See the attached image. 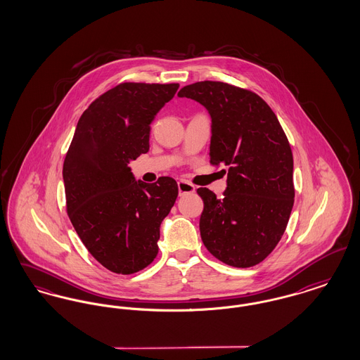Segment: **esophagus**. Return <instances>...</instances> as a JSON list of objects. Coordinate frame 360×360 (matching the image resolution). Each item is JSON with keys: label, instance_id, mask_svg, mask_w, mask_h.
I'll use <instances>...</instances> for the list:
<instances>
[{"label": "esophagus", "instance_id": "obj_1", "mask_svg": "<svg viewBox=\"0 0 360 360\" xmlns=\"http://www.w3.org/2000/svg\"><path fill=\"white\" fill-rule=\"evenodd\" d=\"M178 190H179V195H185V194L194 193L195 188L191 184L186 182V181H179L178 182Z\"/></svg>", "mask_w": 360, "mask_h": 360}]
</instances>
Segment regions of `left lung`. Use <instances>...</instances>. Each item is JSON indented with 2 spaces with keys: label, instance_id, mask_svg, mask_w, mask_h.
<instances>
[{
  "label": "left lung",
  "instance_id": "obj_1",
  "mask_svg": "<svg viewBox=\"0 0 360 360\" xmlns=\"http://www.w3.org/2000/svg\"><path fill=\"white\" fill-rule=\"evenodd\" d=\"M178 96L205 106L212 119L210 163L226 166L223 198L197 188L204 201L201 239L228 266H255L271 254L290 217L289 140L271 108L250 90L204 81L182 87Z\"/></svg>",
  "mask_w": 360,
  "mask_h": 360
}]
</instances>
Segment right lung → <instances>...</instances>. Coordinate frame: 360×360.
I'll return each instance as SVG.
<instances>
[{
	"mask_svg": "<svg viewBox=\"0 0 360 360\" xmlns=\"http://www.w3.org/2000/svg\"><path fill=\"white\" fill-rule=\"evenodd\" d=\"M178 84L124 82L89 105L63 163L66 207L87 251L116 274L158 255L160 224L178 197L170 176L135 181L128 163L150 150L151 122Z\"/></svg>",
	"mask_w": 360,
	"mask_h": 360,
	"instance_id": "right-lung-1",
	"label": "right lung"
}]
</instances>
